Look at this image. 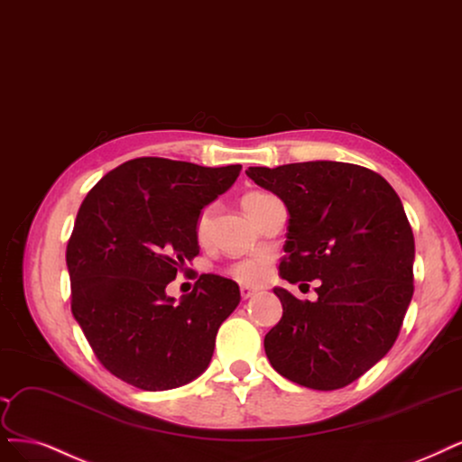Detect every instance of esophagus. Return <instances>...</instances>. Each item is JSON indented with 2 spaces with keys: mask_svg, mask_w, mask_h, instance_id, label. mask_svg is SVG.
Returning <instances> with one entry per match:
<instances>
[{
  "mask_svg": "<svg viewBox=\"0 0 462 462\" xmlns=\"http://www.w3.org/2000/svg\"><path fill=\"white\" fill-rule=\"evenodd\" d=\"M258 291H254V289H250V286H241V296H243V300H248V298H252L254 294H256Z\"/></svg>",
  "mask_w": 462,
  "mask_h": 462,
  "instance_id": "1",
  "label": "esophagus"
}]
</instances>
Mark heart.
Wrapping results in <instances>:
<instances>
[{
    "instance_id": "heart-1",
    "label": "heart",
    "mask_w": 462,
    "mask_h": 462,
    "mask_svg": "<svg viewBox=\"0 0 462 462\" xmlns=\"http://www.w3.org/2000/svg\"><path fill=\"white\" fill-rule=\"evenodd\" d=\"M272 195L267 193H262V190H252V193H246L243 197V208L246 210V214L250 216L252 210L256 208V206ZM210 217H212V206H206V208L200 210L197 221H195V236L199 243H206V238H208V231H210ZM227 273L241 281V282H248V284H256V282H262L267 273H269V262L265 258H243L238 262H233L229 267H227Z\"/></svg>"
}]
</instances>
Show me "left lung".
<instances>
[{"label": "left lung", "instance_id": "8db88e82", "mask_svg": "<svg viewBox=\"0 0 462 462\" xmlns=\"http://www.w3.org/2000/svg\"><path fill=\"white\" fill-rule=\"evenodd\" d=\"M246 176L291 214L279 275L319 279L317 301L275 289L282 317L265 334L269 363L306 388L352 384L390 352L415 291V236L400 197L376 171L347 162L254 166Z\"/></svg>", "mask_w": 462, "mask_h": 462}]
</instances>
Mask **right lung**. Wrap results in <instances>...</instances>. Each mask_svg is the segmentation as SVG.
<instances>
[{
  "instance_id": "obj_1",
  "label": "right lung",
  "mask_w": 462,
  "mask_h": 462,
  "mask_svg": "<svg viewBox=\"0 0 462 462\" xmlns=\"http://www.w3.org/2000/svg\"><path fill=\"white\" fill-rule=\"evenodd\" d=\"M241 168L134 158L79 206L67 245L70 308L95 357L124 383L171 390L208 367L217 328L241 301L238 284L200 275L180 304L166 286L189 275L185 262L200 250L195 221Z\"/></svg>"
}]
</instances>
